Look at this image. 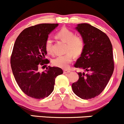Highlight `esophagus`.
<instances>
[{
    "instance_id": "1",
    "label": "esophagus",
    "mask_w": 124,
    "mask_h": 124,
    "mask_svg": "<svg viewBox=\"0 0 124 124\" xmlns=\"http://www.w3.org/2000/svg\"><path fill=\"white\" fill-rule=\"evenodd\" d=\"M63 72L64 73H68L69 72H70V70H64Z\"/></svg>"
}]
</instances>
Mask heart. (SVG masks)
Returning a JSON list of instances; mask_svg holds the SVG:
<instances>
[{
	"mask_svg": "<svg viewBox=\"0 0 124 124\" xmlns=\"http://www.w3.org/2000/svg\"><path fill=\"white\" fill-rule=\"evenodd\" d=\"M57 37L67 43V53L63 55H59L52 61L54 66L62 68H67L72 60L73 54L78 56L83 52L85 46L84 40L82 37L75 35L74 32L66 28H62L56 34ZM45 49L48 54L52 53V41L48 39L45 42Z\"/></svg>",
	"mask_w": 124,
	"mask_h": 124,
	"instance_id": "b5f03b06",
	"label": "heart"
}]
</instances>
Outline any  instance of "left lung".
Instances as JSON below:
<instances>
[{
  "label": "left lung",
  "mask_w": 124,
  "mask_h": 124,
  "mask_svg": "<svg viewBox=\"0 0 124 124\" xmlns=\"http://www.w3.org/2000/svg\"><path fill=\"white\" fill-rule=\"evenodd\" d=\"M75 29L84 39L85 46L75 67L83 69L79 79L72 85L75 95L83 100L98 96L108 83L114 70L113 47L108 37L88 24H78Z\"/></svg>",
  "instance_id": "8db88e82"
}]
</instances>
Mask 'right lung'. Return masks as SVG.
<instances>
[{"label": "right lung", "mask_w": 124, "mask_h": 124, "mask_svg": "<svg viewBox=\"0 0 124 124\" xmlns=\"http://www.w3.org/2000/svg\"><path fill=\"white\" fill-rule=\"evenodd\" d=\"M58 23H42L24 29L17 38L11 57L12 71L21 90L28 96L43 99L53 92L55 78L63 73L58 67H39L49 61L45 58V42Z\"/></svg>", "instance_id": "obj_1"}]
</instances>
